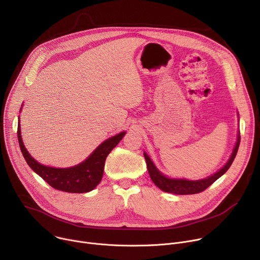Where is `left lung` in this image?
<instances>
[{"instance_id": "left-lung-1", "label": "left lung", "mask_w": 260, "mask_h": 260, "mask_svg": "<svg viewBox=\"0 0 260 260\" xmlns=\"http://www.w3.org/2000/svg\"><path fill=\"white\" fill-rule=\"evenodd\" d=\"M241 142V136L239 135L238 137V142L235 144V147L233 149V152L227 161L225 166L219 170L217 173L214 175H211L207 178L200 179V180H185V179H173V178H168L165 175H162L153 165L151 161L150 157L144 152V157L146 159L147 164V169L148 173L150 175L151 180L154 182V184L159 187L161 191L167 192V193H172L176 195H191V194H197L201 193L206 188L214 183L219 177H221L231 166L232 161L235 158V155L238 153L239 146Z\"/></svg>"}]
</instances>
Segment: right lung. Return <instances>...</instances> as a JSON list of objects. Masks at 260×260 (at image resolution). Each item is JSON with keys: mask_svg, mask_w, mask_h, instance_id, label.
<instances>
[{"mask_svg": "<svg viewBox=\"0 0 260 260\" xmlns=\"http://www.w3.org/2000/svg\"><path fill=\"white\" fill-rule=\"evenodd\" d=\"M125 132L118 134L103 142L83 162L70 168H52L36 161L27 151L20 136L19 121L17 138L21 153L29 167L56 190L67 193H87L92 191L102 180L105 161L111 150L120 142Z\"/></svg>", "mask_w": 260, "mask_h": 260, "instance_id": "1", "label": "right lung"}]
</instances>
